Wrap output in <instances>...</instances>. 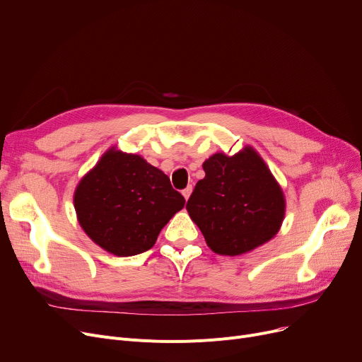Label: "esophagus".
<instances>
[{
	"instance_id": "esophagus-1",
	"label": "esophagus",
	"mask_w": 362,
	"mask_h": 362,
	"mask_svg": "<svg viewBox=\"0 0 362 362\" xmlns=\"http://www.w3.org/2000/svg\"><path fill=\"white\" fill-rule=\"evenodd\" d=\"M182 194H183L185 199L187 201V199H189V197H191V194H192V186H187L186 189H183V191H182Z\"/></svg>"
}]
</instances>
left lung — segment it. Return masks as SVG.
<instances>
[{"label": "left lung", "mask_w": 362, "mask_h": 362, "mask_svg": "<svg viewBox=\"0 0 362 362\" xmlns=\"http://www.w3.org/2000/svg\"><path fill=\"white\" fill-rule=\"evenodd\" d=\"M202 167L205 177L186 210L216 254L240 255L274 238L286 204L280 185L251 146L233 157L217 152Z\"/></svg>", "instance_id": "obj_1"}]
</instances>
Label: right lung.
Masks as SVG:
<instances>
[{
  "instance_id": "obj_1",
  "label": "right lung",
  "mask_w": 362,
  "mask_h": 362,
  "mask_svg": "<svg viewBox=\"0 0 362 362\" xmlns=\"http://www.w3.org/2000/svg\"><path fill=\"white\" fill-rule=\"evenodd\" d=\"M185 206L167 175L141 156L108 149L74 192L85 233L117 257L154 246L163 227Z\"/></svg>"
}]
</instances>
